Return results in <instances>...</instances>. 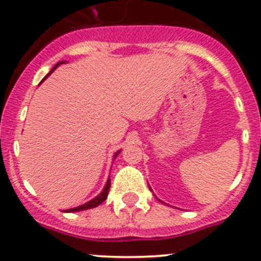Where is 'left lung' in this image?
Listing matches in <instances>:
<instances>
[{"label":"left lung","instance_id":"8db88e82","mask_svg":"<svg viewBox=\"0 0 261 261\" xmlns=\"http://www.w3.org/2000/svg\"><path fill=\"white\" fill-rule=\"evenodd\" d=\"M149 189H150V186H149ZM151 190V189H150ZM158 200H159V199H158ZM159 201H161V200H159ZM161 203H163V201H161ZM163 204H166V203H163Z\"/></svg>","mask_w":261,"mask_h":261}]
</instances>
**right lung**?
<instances>
[{"label":"right lung","instance_id":"obj_1","mask_svg":"<svg viewBox=\"0 0 261 261\" xmlns=\"http://www.w3.org/2000/svg\"><path fill=\"white\" fill-rule=\"evenodd\" d=\"M66 62V61H60V62L58 63H56L55 65V67H53L52 70H50L49 71V74L47 75V76L45 77H48L50 75V72H53L55 71L56 69H57L58 66H60V65H62V63H65ZM44 77V79H45ZM43 79V80H44ZM42 80V82H43ZM121 153V150H118V151H116L115 153V155H113V161H115L116 159V156L118 155V154ZM110 187H111V179L108 178L107 179V182H106V185H105V187H103V190H102V192H100L99 195H97V196H95L94 199H92V200H89L88 201V203H85V204H83V205H79V206H76V208H71V209H67V211H65V212H67V213H74V212H82V211H87V209H92V208H95V206H98V205H100V204L103 203V201L106 200V199H107V196H108V192H110Z\"/></svg>","mask_w":261,"mask_h":261}]
</instances>
